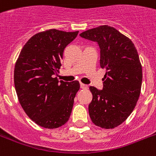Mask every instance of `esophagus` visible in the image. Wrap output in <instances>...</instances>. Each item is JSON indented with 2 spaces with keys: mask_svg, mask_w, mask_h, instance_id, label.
I'll use <instances>...</instances> for the list:
<instances>
[{
  "mask_svg": "<svg viewBox=\"0 0 156 156\" xmlns=\"http://www.w3.org/2000/svg\"><path fill=\"white\" fill-rule=\"evenodd\" d=\"M80 87L82 89H87L88 86L86 85V84H83V83H80Z\"/></svg>",
  "mask_w": 156,
  "mask_h": 156,
  "instance_id": "34e87169",
  "label": "esophagus"
}]
</instances>
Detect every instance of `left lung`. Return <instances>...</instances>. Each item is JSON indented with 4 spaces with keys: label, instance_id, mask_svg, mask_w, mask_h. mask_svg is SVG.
<instances>
[{
    "label": "left lung",
    "instance_id": "obj_1",
    "mask_svg": "<svg viewBox=\"0 0 156 156\" xmlns=\"http://www.w3.org/2000/svg\"><path fill=\"white\" fill-rule=\"evenodd\" d=\"M80 36L98 43L100 66L106 69L103 90L90 87L89 115L95 126L113 129L128 118L140 95L143 70L138 52L131 40L109 26L86 30Z\"/></svg>",
    "mask_w": 156,
    "mask_h": 156
}]
</instances>
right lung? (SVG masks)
I'll list each match as a JSON object with an SVG mask.
<instances>
[{"label":"right lung","mask_w":156,"mask_h":156,"mask_svg":"<svg viewBox=\"0 0 156 156\" xmlns=\"http://www.w3.org/2000/svg\"><path fill=\"white\" fill-rule=\"evenodd\" d=\"M78 31L50 29L33 35L23 46L14 67V86L21 106L33 121L46 129L63 126L70 116L78 81L54 78L65 48Z\"/></svg>","instance_id":"1"}]
</instances>
